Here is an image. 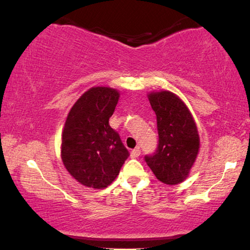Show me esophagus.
I'll return each instance as SVG.
<instances>
[{
    "instance_id": "1",
    "label": "esophagus",
    "mask_w": 250,
    "mask_h": 250,
    "mask_svg": "<svg viewBox=\"0 0 250 250\" xmlns=\"http://www.w3.org/2000/svg\"><path fill=\"white\" fill-rule=\"evenodd\" d=\"M141 155V150H140L139 146H136L135 149H133L131 151V157L132 158H138V157Z\"/></svg>"
}]
</instances>
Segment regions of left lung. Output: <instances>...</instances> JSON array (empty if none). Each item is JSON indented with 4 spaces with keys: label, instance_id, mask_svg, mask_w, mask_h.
<instances>
[{
    "label": "left lung",
    "instance_id": "1",
    "mask_svg": "<svg viewBox=\"0 0 250 250\" xmlns=\"http://www.w3.org/2000/svg\"><path fill=\"white\" fill-rule=\"evenodd\" d=\"M157 116L158 146L145 160L160 182L175 186L187 179L199 151V135L192 115L172 92L148 95Z\"/></svg>",
    "mask_w": 250,
    "mask_h": 250
}]
</instances>
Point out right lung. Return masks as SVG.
Returning a JSON list of instances; mask_svg holds the SVG:
<instances>
[{"label":"right lung","mask_w":250,"mask_h":250,"mask_svg":"<svg viewBox=\"0 0 250 250\" xmlns=\"http://www.w3.org/2000/svg\"><path fill=\"white\" fill-rule=\"evenodd\" d=\"M119 99L117 90L92 87L70 109L61 141V158L70 175L85 187L107 188L129 152L109 125Z\"/></svg>","instance_id":"right-lung-1"}]
</instances>
